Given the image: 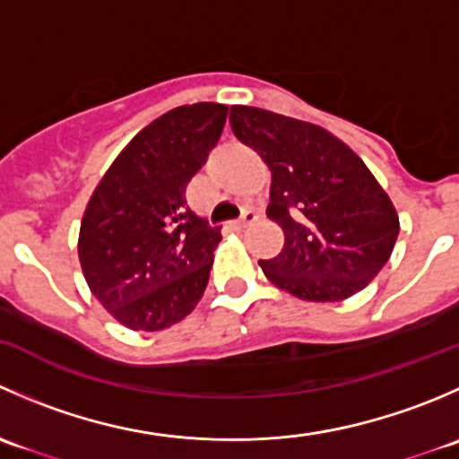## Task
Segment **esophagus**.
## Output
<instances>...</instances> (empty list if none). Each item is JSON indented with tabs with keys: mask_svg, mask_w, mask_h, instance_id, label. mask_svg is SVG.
<instances>
[{
	"mask_svg": "<svg viewBox=\"0 0 459 459\" xmlns=\"http://www.w3.org/2000/svg\"><path fill=\"white\" fill-rule=\"evenodd\" d=\"M257 217H259V212L255 211V208H247V211L242 212V217H239L238 221H233V226L238 230H242V229H247V226H251Z\"/></svg>",
	"mask_w": 459,
	"mask_h": 459,
	"instance_id": "obj_1",
	"label": "esophagus"
}]
</instances>
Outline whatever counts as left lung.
Segmentation results:
<instances>
[{"mask_svg":"<svg viewBox=\"0 0 459 459\" xmlns=\"http://www.w3.org/2000/svg\"><path fill=\"white\" fill-rule=\"evenodd\" d=\"M230 128L271 169L266 215L284 248L259 259L264 275L308 302H340L382 271L400 217L362 160L316 124L253 106H230Z\"/></svg>","mask_w":459,"mask_h":459,"instance_id":"1","label":"left lung"}]
</instances>
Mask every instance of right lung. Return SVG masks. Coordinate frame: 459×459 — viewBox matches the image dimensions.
Returning a JSON list of instances; mask_svg holds the SVG:
<instances>
[{"label":"right lung","mask_w":459,"mask_h":459,"mask_svg":"<svg viewBox=\"0 0 459 459\" xmlns=\"http://www.w3.org/2000/svg\"><path fill=\"white\" fill-rule=\"evenodd\" d=\"M224 104L179 106L148 124L88 202L80 264L101 307L133 331H161L202 299L220 244L186 186L224 131Z\"/></svg>","instance_id":"right-lung-1"}]
</instances>
